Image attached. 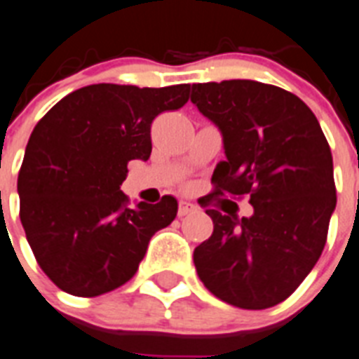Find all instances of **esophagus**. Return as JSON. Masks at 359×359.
I'll return each mask as SVG.
<instances>
[{
    "instance_id": "34e87169",
    "label": "esophagus",
    "mask_w": 359,
    "mask_h": 359,
    "mask_svg": "<svg viewBox=\"0 0 359 359\" xmlns=\"http://www.w3.org/2000/svg\"><path fill=\"white\" fill-rule=\"evenodd\" d=\"M195 210H197V206L191 203H188V201H180L179 203V217H184V215H188V213H194Z\"/></svg>"
}]
</instances>
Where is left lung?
<instances>
[{
    "instance_id": "8db88e82",
    "label": "left lung",
    "mask_w": 359,
    "mask_h": 359,
    "mask_svg": "<svg viewBox=\"0 0 359 359\" xmlns=\"http://www.w3.org/2000/svg\"><path fill=\"white\" fill-rule=\"evenodd\" d=\"M191 102L222 135L215 195H248L254 213L206 210L213 233L194 252L204 287L233 306L287 299L318 263L336 208L332 153L316 114L254 80L194 83Z\"/></svg>"
}]
</instances>
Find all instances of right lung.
I'll return each mask as SVG.
<instances>
[{
  "label": "right lung",
  "instance_id": "add662e5",
  "mask_svg": "<svg viewBox=\"0 0 359 359\" xmlns=\"http://www.w3.org/2000/svg\"><path fill=\"white\" fill-rule=\"evenodd\" d=\"M189 86L95 83L36 123L18 175L20 219L34 257L63 292L95 297L128 283L149 239L177 217V198L129 206L131 161L151 155L156 114L188 102Z\"/></svg>",
  "mask_w": 359,
  "mask_h": 359
}]
</instances>
